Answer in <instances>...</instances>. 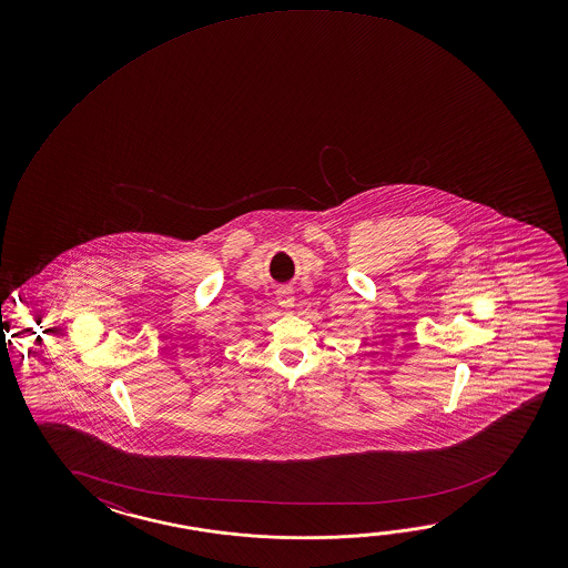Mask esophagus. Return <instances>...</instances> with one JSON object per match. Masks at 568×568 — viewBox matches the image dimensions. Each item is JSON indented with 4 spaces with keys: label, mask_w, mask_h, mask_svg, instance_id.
Returning a JSON list of instances; mask_svg holds the SVG:
<instances>
[{
    "label": "esophagus",
    "mask_w": 568,
    "mask_h": 568,
    "mask_svg": "<svg viewBox=\"0 0 568 568\" xmlns=\"http://www.w3.org/2000/svg\"><path fill=\"white\" fill-rule=\"evenodd\" d=\"M277 303H280L281 307H285V308L293 307V303H295V295H293V288H291V287L277 288Z\"/></svg>",
    "instance_id": "obj_1"
}]
</instances>
